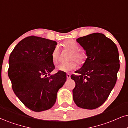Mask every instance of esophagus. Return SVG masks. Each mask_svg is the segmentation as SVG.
<instances>
[{"label":"esophagus","instance_id":"obj_1","mask_svg":"<svg viewBox=\"0 0 128 128\" xmlns=\"http://www.w3.org/2000/svg\"><path fill=\"white\" fill-rule=\"evenodd\" d=\"M66 76H67V79H68V80H69V79L70 78V74H67Z\"/></svg>","mask_w":128,"mask_h":128}]
</instances>
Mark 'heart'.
I'll return each instance as SVG.
<instances>
[{
    "mask_svg": "<svg viewBox=\"0 0 128 128\" xmlns=\"http://www.w3.org/2000/svg\"><path fill=\"white\" fill-rule=\"evenodd\" d=\"M63 46L66 49L72 52L70 57V62L62 63L56 66V69L60 72H69L74 70L76 68V63L80 64H84L86 60V56L84 53L80 52V46L74 40H68L64 42ZM59 58V49L58 47H56L53 50L52 53V61L54 64L58 62ZM74 60H75L74 61Z\"/></svg>",
    "mask_w": 128,
    "mask_h": 128,
    "instance_id": "obj_1",
    "label": "heart"
}]
</instances>
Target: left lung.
Instances as JSON below:
<instances>
[{
  "instance_id": "8db88e82",
  "label": "left lung",
  "mask_w": 128,
  "mask_h": 128,
  "mask_svg": "<svg viewBox=\"0 0 128 128\" xmlns=\"http://www.w3.org/2000/svg\"><path fill=\"white\" fill-rule=\"evenodd\" d=\"M76 42L88 58L75 72L77 75H71L76 83L74 101L79 108L95 109L106 101L117 81L119 51L114 42L101 33L80 37Z\"/></svg>"
}]
</instances>
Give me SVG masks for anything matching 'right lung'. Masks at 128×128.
<instances>
[{
    "label": "right lung",
    "mask_w": 128,
    "mask_h": 128,
    "mask_svg": "<svg viewBox=\"0 0 128 128\" xmlns=\"http://www.w3.org/2000/svg\"><path fill=\"white\" fill-rule=\"evenodd\" d=\"M58 43L30 36L16 46L9 56L8 76L14 92L26 108L36 112L51 108L57 93L66 81V74L55 69L52 53Z\"/></svg>",
    "instance_id": "obj_1"
}]
</instances>
